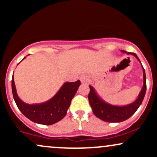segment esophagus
Returning a JSON list of instances; mask_svg holds the SVG:
<instances>
[{
	"mask_svg": "<svg viewBox=\"0 0 157 157\" xmlns=\"http://www.w3.org/2000/svg\"><path fill=\"white\" fill-rule=\"evenodd\" d=\"M80 80L82 83H86V82H87L88 78H87V77H86V76H81Z\"/></svg>",
	"mask_w": 157,
	"mask_h": 157,
	"instance_id": "obj_1",
	"label": "esophagus"
}]
</instances>
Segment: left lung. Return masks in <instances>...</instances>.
<instances>
[{
	"label": "left lung",
	"instance_id": "left-lung-1",
	"mask_svg": "<svg viewBox=\"0 0 157 157\" xmlns=\"http://www.w3.org/2000/svg\"><path fill=\"white\" fill-rule=\"evenodd\" d=\"M122 52H125L122 50ZM127 55H132L140 61L137 55L132 52H127ZM141 63V62H140ZM143 71V86L139 94L138 98L133 103L125 106H116L110 105L102 100L91 86H89L90 92L88 95L89 101L92 109L93 113L97 117L108 122H120L130 118L140 107L146 92V77L145 69L142 66Z\"/></svg>",
	"mask_w": 157,
	"mask_h": 157
}]
</instances>
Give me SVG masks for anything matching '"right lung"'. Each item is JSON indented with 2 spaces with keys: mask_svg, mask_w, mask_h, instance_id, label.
Returning <instances> with one entry per match:
<instances>
[{
  "mask_svg": "<svg viewBox=\"0 0 157 157\" xmlns=\"http://www.w3.org/2000/svg\"><path fill=\"white\" fill-rule=\"evenodd\" d=\"M80 85V80L71 82H66L63 85L58 92L47 102L29 105L23 102L17 96L13 76L12 79V94L20 111L31 121L46 125L55 124L66 116L71 100Z\"/></svg>",
  "mask_w": 157,
  "mask_h": 157,
  "instance_id": "obj_1",
  "label": "right lung"
}]
</instances>
